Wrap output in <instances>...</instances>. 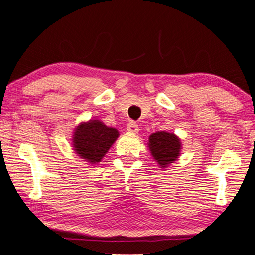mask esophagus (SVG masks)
I'll use <instances>...</instances> for the list:
<instances>
[{
  "instance_id": "1",
  "label": "esophagus",
  "mask_w": 255,
  "mask_h": 255,
  "mask_svg": "<svg viewBox=\"0 0 255 255\" xmlns=\"http://www.w3.org/2000/svg\"><path fill=\"white\" fill-rule=\"evenodd\" d=\"M127 130L129 131V133H137L138 131V126H137V124L136 122H134V121H129L128 122V125H127Z\"/></svg>"
}]
</instances>
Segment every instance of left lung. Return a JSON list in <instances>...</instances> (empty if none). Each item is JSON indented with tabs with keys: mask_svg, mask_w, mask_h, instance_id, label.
<instances>
[{
	"mask_svg": "<svg viewBox=\"0 0 255 255\" xmlns=\"http://www.w3.org/2000/svg\"><path fill=\"white\" fill-rule=\"evenodd\" d=\"M148 146L151 155L162 168H166L167 166L176 161L181 149L179 138L167 131H157L151 134Z\"/></svg>",
	"mask_w": 255,
	"mask_h": 255,
	"instance_id": "8db88e82",
	"label": "left lung"
}]
</instances>
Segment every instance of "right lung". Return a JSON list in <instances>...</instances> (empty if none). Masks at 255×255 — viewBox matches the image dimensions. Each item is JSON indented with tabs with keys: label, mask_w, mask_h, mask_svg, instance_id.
I'll return each instance as SVG.
<instances>
[{
	"label": "right lung",
	"mask_w": 255,
	"mask_h": 255,
	"mask_svg": "<svg viewBox=\"0 0 255 255\" xmlns=\"http://www.w3.org/2000/svg\"><path fill=\"white\" fill-rule=\"evenodd\" d=\"M119 136V131L99 120H90L77 126L73 137L76 154L90 163H98Z\"/></svg>",
	"instance_id": "add662e5"
}]
</instances>
